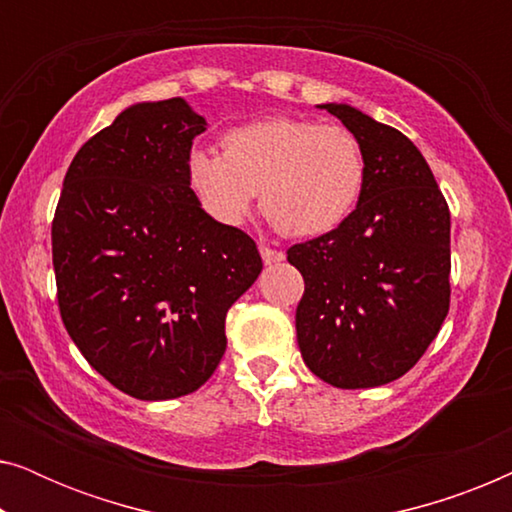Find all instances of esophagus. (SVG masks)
Listing matches in <instances>:
<instances>
[{"label": "esophagus", "instance_id": "1", "mask_svg": "<svg viewBox=\"0 0 512 512\" xmlns=\"http://www.w3.org/2000/svg\"><path fill=\"white\" fill-rule=\"evenodd\" d=\"M261 258H263L265 265H272V263H282L284 254H282V251L270 249V247H265V244H261Z\"/></svg>", "mask_w": 512, "mask_h": 512}]
</instances>
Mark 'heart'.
<instances>
[{
  "label": "heart",
  "mask_w": 512,
  "mask_h": 512,
  "mask_svg": "<svg viewBox=\"0 0 512 512\" xmlns=\"http://www.w3.org/2000/svg\"><path fill=\"white\" fill-rule=\"evenodd\" d=\"M223 153L193 146L186 184L209 219L240 226L261 191L268 219L291 237L331 233L352 214L366 160L352 132L305 118H265L228 130Z\"/></svg>",
  "instance_id": "obj_1"
}]
</instances>
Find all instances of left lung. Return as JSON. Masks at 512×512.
Returning <instances> with one entry per match:
<instances>
[{
	"mask_svg": "<svg viewBox=\"0 0 512 512\" xmlns=\"http://www.w3.org/2000/svg\"><path fill=\"white\" fill-rule=\"evenodd\" d=\"M319 109L356 137L366 181L338 228L286 251L305 279L298 347L333 387H380L422 359L450 310V209L403 132L349 104Z\"/></svg>",
	"mask_w": 512,
	"mask_h": 512,
	"instance_id": "obj_1",
	"label": "left lung"
}]
</instances>
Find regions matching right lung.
<instances>
[{
  "label": "right lung",
  "instance_id": "1",
  "mask_svg": "<svg viewBox=\"0 0 512 512\" xmlns=\"http://www.w3.org/2000/svg\"><path fill=\"white\" fill-rule=\"evenodd\" d=\"M207 121L184 97L137 102L65 174L53 268L69 338L123 394L200 389L226 352V314L263 270L254 240L209 219L186 184Z\"/></svg>",
  "mask_w": 512,
  "mask_h": 512
}]
</instances>
